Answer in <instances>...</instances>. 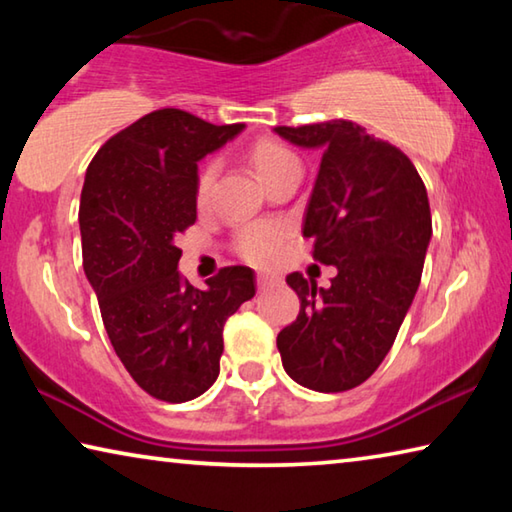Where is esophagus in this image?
Masks as SVG:
<instances>
[{
  "label": "esophagus",
  "instance_id": "34e87169",
  "mask_svg": "<svg viewBox=\"0 0 512 512\" xmlns=\"http://www.w3.org/2000/svg\"><path fill=\"white\" fill-rule=\"evenodd\" d=\"M255 280H257V289H268V287H273V284L277 282L273 275H264V273H259Z\"/></svg>",
  "mask_w": 512,
  "mask_h": 512
}]
</instances>
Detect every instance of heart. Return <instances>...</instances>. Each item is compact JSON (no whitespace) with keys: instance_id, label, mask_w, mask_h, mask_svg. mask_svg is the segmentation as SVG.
<instances>
[{"instance_id":"1","label":"heart","mask_w":512,"mask_h":512,"mask_svg":"<svg viewBox=\"0 0 512 512\" xmlns=\"http://www.w3.org/2000/svg\"><path fill=\"white\" fill-rule=\"evenodd\" d=\"M246 160L250 162V167L255 169L257 178L262 180L264 185L271 183V180L275 176H280L282 171L298 167L296 153L289 151L287 146L275 140H257L250 144L246 151ZM216 176H219V164L214 160H207L203 167L198 169L196 187H194L198 207H203L207 205V201H210ZM282 237H284V228L280 223H271V221L250 223L235 235V250L244 262L255 264V266H266L275 259Z\"/></svg>"}]
</instances>
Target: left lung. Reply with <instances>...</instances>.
<instances>
[{
    "label": "left lung",
    "instance_id": "8db88e82",
    "mask_svg": "<svg viewBox=\"0 0 512 512\" xmlns=\"http://www.w3.org/2000/svg\"><path fill=\"white\" fill-rule=\"evenodd\" d=\"M323 149L302 235L316 262L336 266L327 289L287 275L300 311L277 334L287 375L318 393H343L379 368L420 287L431 239L427 189L413 162L348 119L275 126Z\"/></svg>",
    "mask_w": 512,
    "mask_h": 512
}]
</instances>
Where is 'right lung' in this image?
<instances>
[{"label": "right lung", "mask_w": 512, "mask_h": 512, "mask_svg": "<svg viewBox=\"0 0 512 512\" xmlns=\"http://www.w3.org/2000/svg\"><path fill=\"white\" fill-rule=\"evenodd\" d=\"M241 128L153 110L112 135L85 173V275L117 357L155 400L189 402L214 384L225 320L255 296L248 266H223L205 289L178 273L176 237L196 221L198 160Z\"/></svg>", "instance_id": "right-lung-1"}]
</instances>
